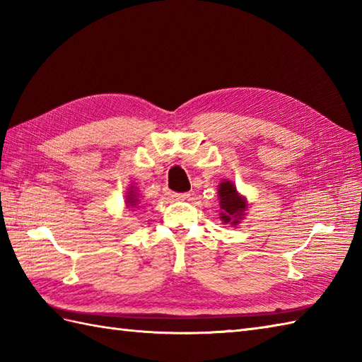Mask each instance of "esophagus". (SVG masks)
<instances>
[{
	"mask_svg": "<svg viewBox=\"0 0 362 362\" xmlns=\"http://www.w3.org/2000/svg\"><path fill=\"white\" fill-rule=\"evenodd\" d=\"M189 193H174L173 194V199H175V201H187V199H189Z\"/></svg>",
	"mask_w": 362,
	"mask_h": 362,
	"instance_id": "34e87169",
	"label": "esophagus"
}]
</instances>
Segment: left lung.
I'll return each mask as SVG.
<instances>
[{"mask_svg":"<svg viewBox=\"0 0 362 362\" xmlns=\"http://www.w3.org/2000/svg\"><path fill=\"white\" fill-rule=\"evenodd\" d=\"M218 201H219V218L224 224L238 226L245 218V211L249 209L247 199L236 189L232 180H222L218 185Z\"/></svg>","mask_w":362,"mask_h":362,"instance_id":"obj_1","label":"left lung"}]
</instances>
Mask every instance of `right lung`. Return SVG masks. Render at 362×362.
I'll return each instance as SVG.
<instances>
[{"label":"right lung","mask_w":362,"mask_h":362,"mask_svg":"<svg viewBox=\"0 0 362 362\" xmlns=\"http://www.w3.org/2000/svg\"><path fill=\"white\" fill-rule=\"evenodd\" d=\"M124 205L126 209H136V206L140 205V194H138V189L134 185H130L127 188Z\"/></svg>","instance_id":"obj_1"}]
</instances>
